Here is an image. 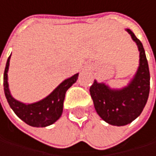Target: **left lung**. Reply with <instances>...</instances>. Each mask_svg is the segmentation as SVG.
<instances>
[{
  "instance_id": "left-lung-1",
  "label": "left lung",
  "mask_w": 156,
  "mask_h": 156,
  "mask_svg": "<svg viewBox=\"0 0 156 156\" xmlns=\"http://www.w3.org/2000/svg\"><path fill=\"white\" fill-rule=\"evenodd\" d=\"M127 31L140 51V66L133 80L119 91L111 90L96 81L90 86V94L97 114L106 122L117 126L128 124L141 115L150 92V72L144 49L134 34Z\"/></svg>"
}]
</instances>
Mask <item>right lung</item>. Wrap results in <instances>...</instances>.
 I'll return each mask as SVG.
<instances>
[{
  "instance_id": "add662e5",
  "label": "right lung",
  "mask_w": 156,
  "mask_h": 156,
  "mask_svg": "<svg viewBox=\"0 0 156 156\" xmlns=\"http://www.w3.org/2000/svg\"><path fill=\"white\" fill-rule=\"evenodd\" d=\"M10 58L11 56H9L7 60L4 70L3 87L6 99L11 108L13 110L17 116L31 126L45 127L56 122L61 117L62 113L65 93L77 81L78 73L62 82L49 96H47L43 100L32 105H24L13 99L10 94L7 82V73L9 69Z\"/></svg>"
}]
</instances>
